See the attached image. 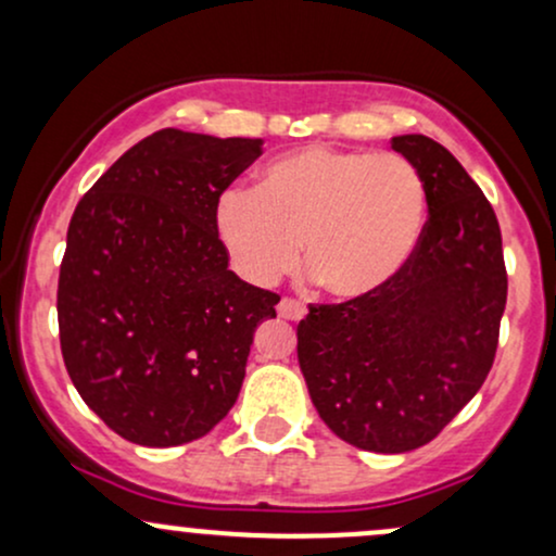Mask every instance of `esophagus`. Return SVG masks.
Masks as SVG:
<instances>
[{"instance_id":"obj_1","label":"esophagus","mask_w":556,"mask_h":556,"mask_svg":"<svg viewBox=\"0 0 556 556\" xmlns=\"http://www.w3.org/2000/svg\"><path fill=\"white\" fill-rule=\"evenodd\" d=\"M277 311H279V316L287 318V321H300V318L308 314V308H305V305L300 303V300H295V298H282V300H279Z\"/></svg>"}]
</instances>
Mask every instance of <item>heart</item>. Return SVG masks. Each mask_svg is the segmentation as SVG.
Listing matches in <instances>:
<instances>
[{
    "mask_svg": "<svg viewBox=\"0 0 556 556\" xmlns=\"http://www.w3.org/2000/svg\"><path fill=\"white\" fill-rule=\"evenodd\" d=\"M424 177L400 154L308 146L274 159L256 190H227L216 232L248 282L271 285L300 258L329 295L384 287L416 251Z\"/></svg>",
    "mask_w": 556,
    "mask_h": 556,
    "instance_id": "heart-1",
    "label": "heart"
}]
</instances>
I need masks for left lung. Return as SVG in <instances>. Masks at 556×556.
I'll return each instance as SVG.
<instances>
[{
	"label": "left lung",
	"mask_w": 556,
	"mask_h": 556,
	"mask_svg": "<svg viewBox=\"0 0 556 556\" xmlns=\"http://www.w3.org/2000/svg\"><path fill=\"white\" fill-rule=\"evenodd\" d=\"M392 149L424 177L429 219L416 251L384 287L308 305L298 361L318 416L368 452L429 444L491 371L507 303L494 208L450 151L426 136Z\"/></svg>",
	"instance_id": "left-lung-1"
}]
</instances>
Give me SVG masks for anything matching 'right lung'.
Here are the masks:
<instances>
[{
    "instance_id": "right-lung-1",
    "label": "right lung",
    "mask_w": 556,
    "mask_h": 556,
    "mask_svg": "<svg viewBox=\"0 0 556 556\" xmlns=\"http://www.w3.org/2000/svg\"><path fill=\"white\" fill-rule=\"evenodd\" d=\"M261 146L164 127L75 206L56 287L62 358L127 442L206 437L238 400L253 331L277 316V292L229 271L216 232L219 195Z\"/></svg>"
}]
</instances>
